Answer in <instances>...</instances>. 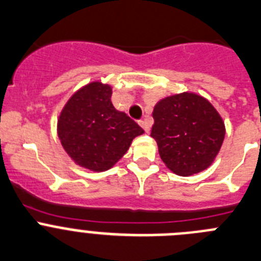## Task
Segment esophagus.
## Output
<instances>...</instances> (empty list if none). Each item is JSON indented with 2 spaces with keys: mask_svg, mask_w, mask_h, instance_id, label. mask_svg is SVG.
<instances>
[{
  "mask_svg": "<svg viewBox=\"0 0 261 261\" xmlns=\"http://www.w3.org/2000/svg\"><path fill=\"white\" fill-rule=\"evenodd\" d=\"M139 125L142 126L143 128H144L145 133H148V131H149V125H148V122L145 121V119H140V121H139Z\"/></svg>",
  "mask_w": 261,
  "mask_h": 261,
  "instance_id": "1",
  "label": "esophagus"
}]
</instances>
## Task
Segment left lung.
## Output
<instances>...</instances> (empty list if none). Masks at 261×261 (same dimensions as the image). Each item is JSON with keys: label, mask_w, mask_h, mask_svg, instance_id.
<instances>
[{"label": "left lung", "mask_w": 261, "mask_h": 261, "mask_svg": "<svg viewBox=\"0 0 261 261\" xmlns=\"http://www.w3.org/2000/svg\"><path fill=\"white\" fill-rule=\"evenodd\" d=\"M151 136L165 165L178 175L200 173L213 163L225 125L208 100L195 93L169 96L156 104Z\"/></svg>", "instance_id": "8db88e82"}]
</instances>
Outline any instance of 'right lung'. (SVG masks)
<instances>
[{
    "label": "right lung",
    "instance_id": "1",
    "mask_svg": "<svg viewBox=\"0 0 261 261\" xmlns=\"http://www.w3.org/2000/svg\"><path fill=\"white\" fill-rule=\"evenodd\" d=\"M112 88L87 84L70 97L58 118V138L78 165L93 171L110 169L127 152L142 127L112 101Z\"/></svg>",
    "mask_w": 261,
    "mask_h": 261
}]
</instances>
